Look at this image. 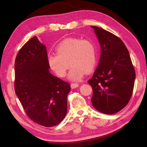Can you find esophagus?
<instances>
[{
	"mask_svg": "<svg viewBox=\"0 0 147 147\" xmlns=\"http://www.w3.org/2000/svg\"><path fill=\"white\" fill-rule=\"evenodd\" d=\"M79 86V85L78 83H71V88L72 89H73V88H77L78 86Z\"/></svg>",
	"mask_w": 147,
	"mask_h": 147,
	"instance_id": "obj_1",
	"label": "esophagus"
}]
</instances>
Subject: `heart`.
I'll use <instances>...</instances> for the list:
<instances>
[{
    "label": "heart",
    "instance_id": "heart-1",
    "mask_svg": "<svg viewBox=\"0 0 147 147\" xmlns=\"http://www.w3.org/2000/svg\"><path fill=\"white\" fill-rule=\"evenodd\" d=\"M56 54H50L47 59L50 67L57 75L63 78L72 66L69 79L79 81L84 74L94 69L96 62V46L92 40L69 38L63 40L57 47Z\"/></svg>",
    "mask_w": 147,
    "mask_h": 147
}]
</instances>
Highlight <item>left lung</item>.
<instances>
[{
	"instance_id": "left-lung-1",
	"label": "left lung",
	"mask_w": 147,
	"mask_h": 147,
	"mask_svg": "<svg viewBox=\"0 0 147 147\" xmlns=\"http://www.w3.org/2000/svg\"><path fill=\"white\" fill-rule=\"evenodd\" d=\"M100 44L97 67L88 81L93 89L92 102L98 111L113 114L122 110L131 97L135 71L128 50L112 33L92 26Z\"/></svg>"
}]
</instances>
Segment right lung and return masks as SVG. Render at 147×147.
<instances>
[{
    "label": "right lung",
    "instance_id": "1",
    "mask_svg": "<svg viewBox=\"0 0 147 147\" xmlns=\"http://www.w3.org/2000/svg\"><path fill=\"white\" fill-rule=\"evenodd\" d=\"M14 90L31 120L56 126L67 113L69 83L50 73L46 47L36 36L22 47L16 57Z\"/></svg>",
    "mask_w": 147,
    "mask_h": 147
}]
</instances>
